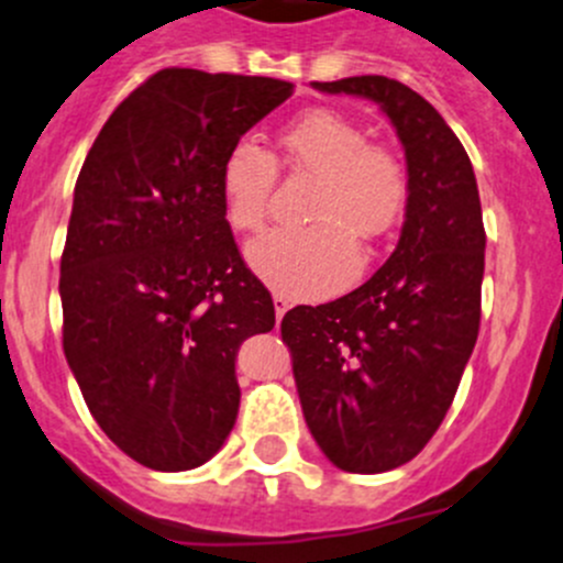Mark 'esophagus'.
I'll return each instance as SVG.
<instances>
[{
  "label": "esophagus",
  "instance_id": "1",
  "mask_svg": "<svg viewBox=\"0 0 563 563\" xmlns=\"http://www.w3.org/2000/svg\"><path fill=\"white\" fill-rule=\"evenodd\" d=\"M289 309V300L287 298H282V295H274V311H276V322L282 320L284 317V311Z\"/></svg>",
  "mask_w": 563,
  "mask_h": 563
}]
</instances>
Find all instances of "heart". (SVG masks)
Wrapping results in <instances>:
<instances>
[{
  "label": "heart",
  "mask_w": 563,
  "mask_h": 563,
  "mask_svg": "<svg viewBox=\"0 0 563 563\" xmlns=\"http://www.w3.org/2000/svg\"><path fill=\"white\" fill-rule=\"evenodd\" d=\"M279 161L317 177L306 205L309 227L274 230L246 246L249 268L287 298H322L366 265L410 202L408 166L394 150L331 109L295 117L276 136ZM276 186V161L254 142L227 150L219 169L224 216L235 232L263 230Z\"/></svg>",
  "instance_id": "b5f03b06"
}]
</instances>
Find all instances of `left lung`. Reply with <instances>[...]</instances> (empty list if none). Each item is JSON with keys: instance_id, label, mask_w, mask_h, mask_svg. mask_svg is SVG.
<instances>
[{"instance_id": "8db88e82", "label": "left lung", "mask_w": 563, "mask_h": 563, "mask_svg": "<svg viewBox=\"0 0 563 563\" xmlns=\"http://www.w3.org/2000/svg\"><path fill=\"white\" fill-rule=\"evenodd\" d=\"M369 98L405 147L410 202L397 249L369 282L282 320L300 408L317 446L347 473L410 463L452 408L478 336L484 224L465 147L402 81H311Z\"/></svg>"}]
</instances>
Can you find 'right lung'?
<instances>
[{"label":"right lung","mask_w":563,"mask_h":563,"mask_svg":"<svg viewBox=\"0 0 563 563\" xmlns=\"http://www.w3.org/2000/svg\"><path fill=\"white\" fill-rule=\"evenodd\" d=\"M289 95L265 76L164 68L111 111L79 172L59 263L65 358L100 430L144 468L191 471L224 446L238 347L276 325L219 169Z\"/></svg>","instance_id":"1"}]
</instances>
